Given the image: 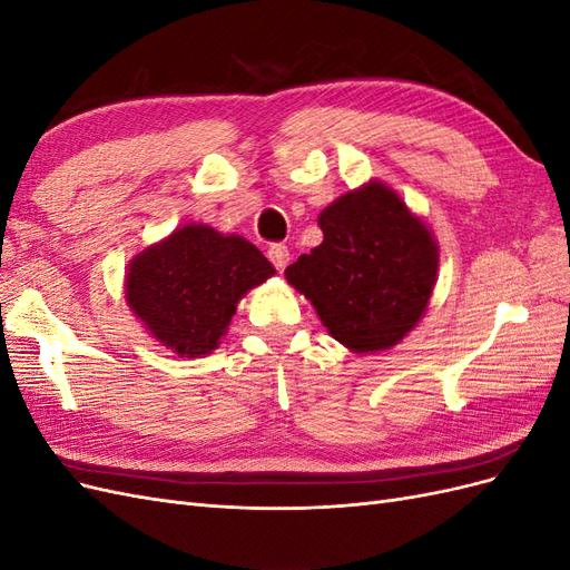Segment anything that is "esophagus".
I'll return each instance as SVG.
<instances>
[{"label": "esophagus", "instance_id": "obj_1", "mask_svg": "<svg viewBox=\"0 0 570 570\" xmlns=\"http://www.w3.org/2000/svg\"><path fill=\"white\" fill-rule=\"evenodd\" d=\"M268 258H271V264L283 273L285 266H287V262H289V252H287L285 245H271V247H268Z\"/></svg>", "mask_w": 570, "mask_h": 570}]
</instances>
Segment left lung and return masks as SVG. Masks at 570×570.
Returning <instances> with one entry per match:
<instances>
[{"instance_id": "left-lung-1", "label": "left lung", "mask_w": 570, "mask_h": 570, "mask_svg": "<svg viewBox=\"0 0 570 570\" xmlns=\"http://www.w3.org/2000/svg\"><path fill=\"white\" fill-rule=\"evenodd\" d=\"M318 226L323 243L285 268L287 283L350 352L394 347L433 297L440 268L433 230L383 180L340 195Z\"/></svg>"}]
</instances>
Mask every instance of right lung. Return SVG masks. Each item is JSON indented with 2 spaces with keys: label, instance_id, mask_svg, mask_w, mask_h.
I'll return each mask as SVG.
<instances>
[{
  "label": "right lung",
  "instance_id": "add662e5",
  "mask_svg": "<svg viewBox=\"0 0 570 570\" xmlns=\"http://www.w3.org/2000/svg\"><path fill=\"white\" fill-rule=\"evenodd\" d=\"M275 268L243 235L185 223L137 252L124 295L135 318L178 356H206L228 333L237 304Z\"/></svg>",
  "mask_w": 570,
  "mask_h": 570
}]
</instances>
